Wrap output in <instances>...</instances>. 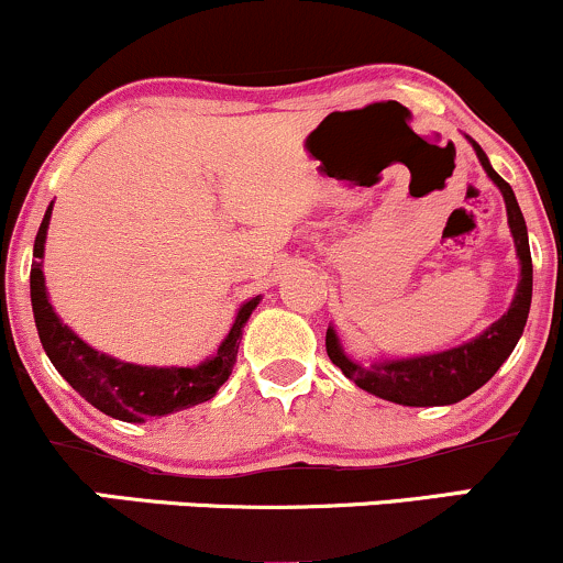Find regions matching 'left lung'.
Returning <instances> with one entry per match:
<instances>
[{
    "label": "left lung",
    "instance_id": "obj_1",
    "mask_svg": "<svg viewBox=\"0 0 563 563\" xmlns=\"http://www.w3.org/2000/svg\"><path fill=\"white\" fill-rule=\"evenodd\" d=\"M474 151L482 161L484 172L489 174V179L500 187L503 198H506L508 224L510 232H514L516 254H519L521 262L519 288H516L514 303H510L508 312L497 322H493L479 339L450 349V352L426 354V357L394 360V363H376L371 367H363L352 363V360L341 352L333 328H328L325 349L331 363L335 367H341V373H344L349 380H354L360 389L376 394L380 399H389V402L407 407H434L461 402V399H466L468 394H474L479 386H484L495 376L497 367L506 363L508 354L514 352L519 335L525 333L529 303H532V254H529L527 224L510 185L493 169V166H489L487 156H484V151L476 142Z\"/></svg>",
    "mask_w": 563,
    "mask_h": 563
}]
</instances>
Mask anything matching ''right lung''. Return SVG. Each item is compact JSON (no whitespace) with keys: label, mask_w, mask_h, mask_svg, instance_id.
I'll return each instance as SVG.
<instances>
[{"label":"right lung","mask_w":563,"mask_h":563,"mask_svg":"<svg viewBox=\"0 0 563 563\" xmlns=\"http://www.w3.org/2000/svg\"><path fill=\"white\" fill-rule=\"evenodd\" d=\"M49 214H53V206L38 224L34 241L36 262L31 264V307H34L38 339H42L44 352L53 360L57 373L97 410L129 423L169 416V412L187 410V407L214 397L235 367L243 325L260 303V296L243 303L228 339L222 341V346L217 349V357H211L209 363L198 367H142L119 363L108 354L95 352L92 346L84 344L79 335H74V331H68V325H63L53 312V303L47 301L42 256Z\"/></svg>","instance_id":"1"}]
</instances>
